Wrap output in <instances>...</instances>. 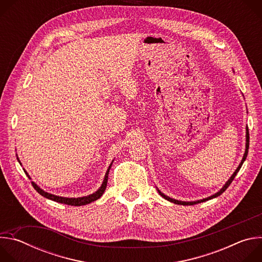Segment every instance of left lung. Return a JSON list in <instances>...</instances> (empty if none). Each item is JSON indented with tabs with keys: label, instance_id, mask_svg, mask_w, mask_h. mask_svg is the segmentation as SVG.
Returning <instances> with one entry per match:
<instances>
[{
	"label": "left lung",
	"instance_id": "1",
	"mask_svg": "<svg viewBox=\"0 0 262 262\" xmlns=\"http://www.w3.org/2000/svg\"><path fill=\"white\" fill-rule=\"evenodd\" d=\"M249 129H248V127L246 128V150H245V155H244V158H243V160H242V162H241V164L238 165V167H237V169L235 170V172L232 174V176L228 179V181L224 184V186L223 188L217 192V193H215L214 195H212V196H210V197H207V198H205V199H201V200H198V201H191V202H186V201H179V200H176V199H173V198H170V197H168V196H166L165 194H163L159 189H158V192L160 193V195L163 197V198H165L166 200H168V201H170V202H172V203H175V204H179V205H194V204H197V203H201V202H205V201H207V200H210V199H212V198H215V197H217V196H220L221 194H223L224 192H225L226 190H227V188L228 186L230 185V183L232 182V180L234 179V177L236 176V174H237V172L239 171V169L242 168V166H243V164H244V162L246 161V159H247V156H248V150H249V142H250V140H249Z\"/></svg>",
	"mask_w": 262,
	"mask_h": 262
}]
</instances>
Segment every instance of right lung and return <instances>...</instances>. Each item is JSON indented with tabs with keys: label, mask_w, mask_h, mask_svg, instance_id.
<instances>
[{
	"label": "right lung",
	"mask_w": 262,
	"mask_h": 262,
	"mask_svg": "<svg viewBox=\"0 0 262 262\" xmlns=\"http://www.w3.org/2000/svg\"><path fill=\"white\" fill-rule=\"evenodd\" d=\"M17 160H18V158H17ZM18 162H19V160H18ZM19 164H20V162H19ZM112 164H113V162L111 163V165H110L108 168H107V171H106V173H105V175H104V178H103V181H102V183H101V185H100V188H99L95 193H93V194H91V195H89V196L79 197V198L59 197V196H56V195H53V194H50V193L45 192V191H43L42 189H40L39 186L37 185L34 181H32V184H33V186H34V189H35L37 192H38L41 196H43V197H46V198H48V199H50V200L56 201V202H58V203H64V204L71 205V206L86 205V204H89V203H91V202H93V201L99 199V198L102 196V194L104 193L105 188H106L107 178H108V171H110V169H111ZM20 165H21V164H20ZM24 171H25V173L28 175V177L30 178V176H29V174L27 173V171H26V170H24ZM30 179H31V178H30Z\"/></svg>",
	"instance_id": "right-lung-1"
}]
</instances>
